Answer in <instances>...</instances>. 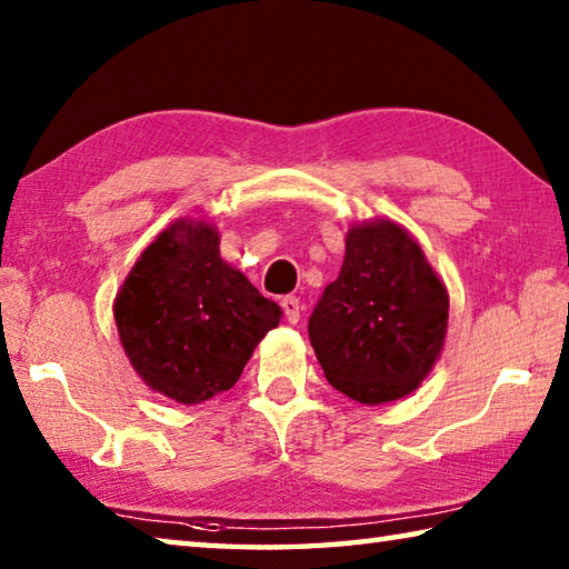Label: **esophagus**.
<instances>
[{
    "label": "esophagus",
    "instance_id": "esophagus-1",
    "mask_svg": "<svg viewBox=\"0 0 569 569\" xmlns=\"http://www.w3.org/2000/svg\"><path fill=\"white\" fill-rule=\"evenodd\" d=\"M282 310H284V317H287V322H300V312H302V305H300V300H297V297H282Z\"/></svg>",
    "mask_w": 569,
    "mask_h": 569
}]
</instances>
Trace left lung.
Instances as JSON below:
<instances>
[{
    "mask_svg": "<svg viewBox=\"0 0 569 569\" xmlns=\"http://www.w3.org/2000/svg\"><path fill=\"white\" fill-rule=\"evenodd\" d=\"M450 297L420 244L390 219L355 224L340 277L307 325L325 377L362 405L417 390L442 352Z\"/></svg>",
    "mask_w": 569,
    "mask_h": 569,
    "instance_id": "obj_1",
    "label": "left lung"
}]
</instances>
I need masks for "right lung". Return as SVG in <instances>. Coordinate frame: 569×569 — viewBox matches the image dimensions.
Masks as SVG:
<instances>
[{"label":"right lung","instance_id":"add662e5","mask_svg":"<svg viewBox=\"0 0 569 569\" xmlns=\"http://www.w3.org/2000/svg\"><path fill=\"white\" fill-rule=\"evenodd\" d=\"M279 317L277 302L219 257L217 229L189 219L157 234L114 300L137 375L182 405L227 392Z\"/></svg>","mask_w":569,"mask_h":569}]
</instances>
